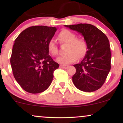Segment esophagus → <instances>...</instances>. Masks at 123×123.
Listing matches in <instances>:
<instances>
[{
  "label": "esophagus",
  "mask_w": 123,
  "mask_h": 123,
  "mask_svg": "<svg viewBox=\"0 0 123 123\" xmlns=\"http://www.w3.org/2000/svg\"><path fill=\"white\" fill-rule=\"evenodd\" d=\"M60 68H62L63 69H65L68 68V65H60Z\"/></svg>",
  "instance_id": "esophagus-1"
}]
</instances>
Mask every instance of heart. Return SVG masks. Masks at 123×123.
Segmentation results:
<instances>
[{"mask_svg": "<svg viewBox=\"0 0 123 123\" xmlns=\"http://www.w3.org/2000/svg\"><path fill=\"white\" fill-rule=\"evenodd\" d=\"M58 39L61 43H67V54L60 55L56 59V61L62 64L72 63L85 55L87 51V45L83 38H77V35L68 30H63L58 35ZM48 50L50 54L56 55L58 53V48L56 41L51 38L48 43Z\"/></svg>", "mask_w": 123, "mask_h": 123, "instance_id": "1", "label": "heart"}]
</instances>
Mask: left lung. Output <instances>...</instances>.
<instances>
[{"label": "left lung", "instance_id": "8db88e82", "mask_svg": "<svg viewBox=\"0 0 123 123\" xmlns=\"http://www.w3.org/2000/svg\"><path fill=\"white\" fill-rule=\"evenodd\" d=\"M84 37L87 51L83 60L74 65L76 72L72 77L74 85L84 92H93L101 88L111 69L110 43L107 36L96 27L80 23L64 25Z\"/></svg>", "mask_w": 123, "mask_h": 123}]
</instances>
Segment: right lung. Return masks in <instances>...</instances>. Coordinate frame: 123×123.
<instances>
[{
    "mask_svg": "<svg viewBox=\"0 0 123 123\" xmlns=\"http://www.w3.org/2000/svg\"><path fill=\"white\" fill-rule=\"evenodd\" d=\"M56 28L32 26L23 31L15 40L11 64L15 79L21 87L31 93L48 89L53 73L59 68L48 50V43L54 36Z\"/></svg>",
    "mask_w": 123,
    "mask_h": 123,
    "instance_id": "add662e5",
    "label": "right lung"
}]
</instances>
